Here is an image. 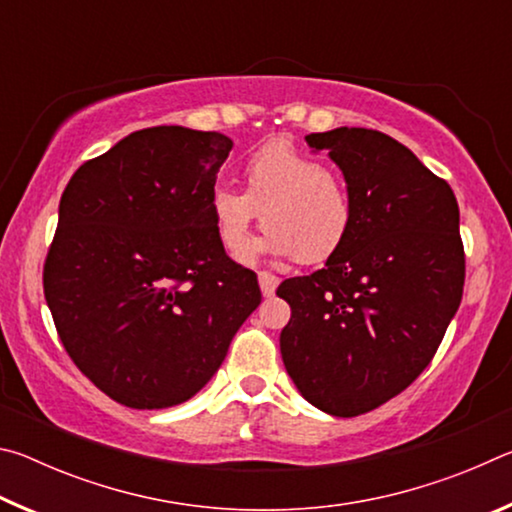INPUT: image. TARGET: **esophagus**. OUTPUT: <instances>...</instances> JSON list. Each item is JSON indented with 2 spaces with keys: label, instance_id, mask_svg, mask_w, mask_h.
Listing matches in <instances>:
<instances>
[{
  "label": "esophagus",
  "instance_id": "obj_1",
  "mask_svg": "<svg viewBox=\"0 0 512 512\" xmlns=\"http://www.w3.org/2000/svg\"><path fill=\"white\" fill-rule=\"evenodd\" d=\"M259 277V289H262V296L264 298H271L273 293H275V289H277V284H280V280H277L275 275H271V273H259L257 275Z\"/></svg>",
  "mask_w": 512,
  "mask_h": 512
}]
</instances>
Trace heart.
Instances as JSON below:
<instances>
[{
  "label": "heart",
  "mask_w": 512,
  "mask_h": 512,
  "mask_svg": "<svg viewBox=\"0 0 512 512\" xmlns=\"http://www.w3.org/2000/svg\"><path fill=\"white\" fill-rule=\"evenodd\" d=\"M241 176L244 194L219 187L210 198L214 230L230 255L244 253L259 216L266 235L255 241L253 255L318 264L350 237L354 205L348 185L293 144H266L244 164Z\"/></svg>",
  "instance_id": "1"
}]
</instances>
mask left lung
I'll return each instance as SVG.
<instances>
[{"label":"left lung","instance_id":"8db88e82","mask_svg":"<svg viewBox=\"0 0 512 512\" xmlns=\"http://www.w3.org/2000/svg\"><path fill=\"white\" fill-rule=\"evenodd\" d=\"M305 142L341 169L354 223L320 271L277 287L291 305L280 352L309 404L352 418L429 366L461 305L458 203L445 180L379 131L341 126Z\"/></svg>","mask_w":512,"mask_h":512}]
</instances>
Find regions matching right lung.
Wrapping results in <instances>:
<instances>
[{"mask_svg": "<svg viewBox=\"0 0 512 512\" xmlns=\"http://www.w3.org/2000/svg\"><path fill=\"white\" fill-rule=\"evenodd\" d=\"M230 151L221 133L144 128L81 164L60 198L47 305L83 375L131 409L194 397L262 302L210 216Z\"/></svg>", "mask_w": 512, "mask_h": 512, "instance_id": "1", "label": "right lung"}]
</instances>
